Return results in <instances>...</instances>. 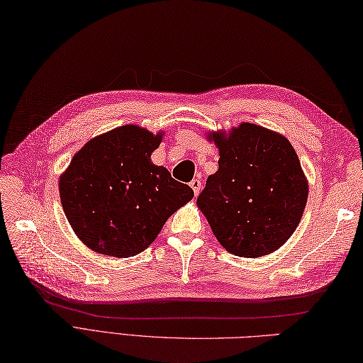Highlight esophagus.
<instances>
[{
  "label": "esophagus",
  "mask_w": 363,
  "mask_h": 363,
  "mask_svg": "<svg viewBox=\"0 0 363 363\" xmlns=\"http://www.w3.org/2000/svg\"><path fill=\"white\" fill-rule=\"evenodd\" d=\"M189 186L192 188V191H194V196H199L200 194V189H201V183H200V180H197V179H194L191 183H189Z\"/></svg>",
  "instance_id": "obj_1"
}]
</instances>
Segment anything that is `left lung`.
I'll list each match as a JSON object with an SVG mask.
<instances>
[{"instance_id":"obj_1","label":"left lung","mask_w":363,"mask_h":363,"mask_svg":"<svg viewBox=\"0 0 363 363\" xmlns=\"http://www.w3.org/2000/svg\"><path fill=\"white\" fill-rule=\"evenodd\" d=\"M218 171L197 206L216 238L238 257H262L293 235L308 200V180L289 140L259 125L208 132Z\"/></svg>"}]
</instances>
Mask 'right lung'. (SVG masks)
<instances>
[{"label":"right lung","instance_id":"1","mask_svg":"<svg viewBox=\"0 0 363 363\" xmlns=\"http://www.w3.org/2000/svg\"><path fill=\"white\" fill-rule=\"evenodd\" d=\"M163 132L137 125L91 138L60 177L61 206L87 248L132 257L151 245L166 220L194 197L188 184L152 163Z\"/></svg>","mask_w":363,"mask_h":363}]
</instances>
